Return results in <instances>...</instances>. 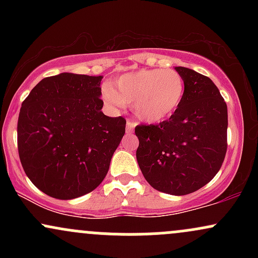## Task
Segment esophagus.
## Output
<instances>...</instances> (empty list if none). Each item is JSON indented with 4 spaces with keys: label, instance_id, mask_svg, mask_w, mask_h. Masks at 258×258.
<instances>
[{
    "label": "esophagus",
    "instance_id": "1",
    "mask_svg": "<svg viewBox=\"0 0 258 258\" xmlns=\"http://www.w3.org/2000/svg\"><path fill=\"white\" fill-rule=\"evenodd\" d=\"M135 126H136L135 121L127 120V123H126V132H127V133H132L133 130H135Z\"/></svg>",
    "mask_w": 258,
    "mask_h": 258
}]
</instances>
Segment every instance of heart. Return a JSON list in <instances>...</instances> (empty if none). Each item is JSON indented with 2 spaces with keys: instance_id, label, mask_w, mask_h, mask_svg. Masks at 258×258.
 Masks as SVG:
<instances>
[{
  "instance_id": "b5f03b06",
  "label": "heart",
  "mask_w": 258,
  "mask_h": 258,
  "mask_svg": "<svg viewBox=\"0 0 258 258\" xmlns=\"http://www.w3.org/2000/svg\"><path fill=\"white\" fill-rule=\"evenodd\" d=\"M185 82L179 73L165 69H142L120 76L104 91L106 104L132 105L138 120L158 123L173 115L182 103Z\"/></svg>"
}]
</instances>
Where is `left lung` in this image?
Here are the masks:
<instances>
[{
    "mask_svg": "<svg viewBox=\"0 0 258 258\" xmlns=\"http://www.w3.org/2000/svg\"><path fill=\"white\" fill-rule=\"evenodd\" d=\"M185 82L182 103L168 120L138 125L137 161L156 190L185 195L203 188L223 164L227 153V104L205 75L174 68Z\"/></svg>",
    "mask_w": 258,
    "mask_h": 258,
    "instance_id": "obj_1",
    "label": "left lung"
}]
</instances>
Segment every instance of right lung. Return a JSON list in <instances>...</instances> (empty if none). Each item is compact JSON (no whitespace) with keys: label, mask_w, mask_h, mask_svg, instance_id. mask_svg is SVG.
Wrapping results in <instances>:
<instances>
[{"label":"right lung","mask_w":258,"mask_h":258,"mask_svg":"<svg viewBox=\"0 0 258 258\" xmlns=\"http://www.w3.org/2000/svg\"><path fill=\"white\" fill-rule=\"evenodd\" d=\"M102 76L63 73L41 80L18 117V153L41 191L69 200L103 182L126 119L103 114Z\"/></svg>","instance_id":"1"}]
</instances>
